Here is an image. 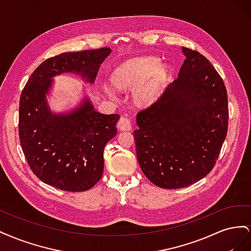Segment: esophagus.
<instances>
[{
	"label": "esophagus",
	"mask_w": 251,
	"mask_h": 251,
	"mask_svg": "<svg viewBox=\"0 0 251 251\" xmlns=\"http://www.w3.org/2000/svg\"><path fill=\"white\" fill-rule=\"evenodd\" d=\"M117 127L118 130L120 131H130L132 128V124L131 121L128 120L126 117H120V119L118 120V124H117Z\"/></svg>",
	"instance_id": "obj_1"
}]
</instances>
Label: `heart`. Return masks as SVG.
<instances>
[{
	"label": "heart",
	"instance_id": "heart-1",
	"mask_svg": "<svg viewBox=\"0 0 251 251\" xmlns=\"http://www.w3.org/2000/svg\"><path fill=\"white\" fill-rule=\"evenodd\" d=\"M169 67L159 63L153 56H142L128 59L117 67L113 73V81L119 89L133 88L134 101L138 105H150L160 95L168 78ZM105 91L111 97L115 92L110 88Z\"/></svg>",
	"mask_w": 251,
	"mask_h": 251
}]
</instances>
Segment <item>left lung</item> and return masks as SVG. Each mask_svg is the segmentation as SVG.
Instances as JSON below:
<instances>
[{
    "instance_id": "1",
    "label": "left lung",
    "mask_w": 251,
    "mask_h": 251,
    "mask_svg": "<svg viewBox=\"0 0 251 251\" xmlns=\"http://www.w3.org/2000/svg\"><path fill=\"white\" fill-rule=\"evenodd\" d=\"M182 52L178 78L137 114L133 133L143 174L168 189L194 184L209 174L228 128L223 79L201 53L185 47Z\"/></svg>"
}]
</instances>
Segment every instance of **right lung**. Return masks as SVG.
Returning <instances> with one entry per match:
<instances>
[{
	"label": "right lung",
	"mask_w": 251,
	"mask_h": 251,
	"mask_svg": "<svg viewBox=\"0 0 251 251\" xmlns=\"http://www.w3.org/2000/svg\"><path fill=\"white\" fill-rule=\"evenodd\" d=\"M110 48L65 52L43 62L23 89L19 107L20 142L29 168L44 183L83 192L100 180L103 150L117 134L118 114L95 111L86 97L70 113H52L47 94L53 77L75 73L94 83Z\"/></svg>",
	"instance_id": "add662e5"
}]
</instances>
